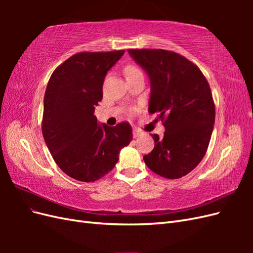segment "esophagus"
I'll list each match as a JSON object with an SVG mask.
<instances>
[{
    "label": "esophagus",
    "mask_w": 253,
    "mask_h": 253,
    "mask_svg": "<svg viewBox=\"0 0 253 253\" xmlns=\"http://www.w3.org/2000/svg\"><path fill=\"white\" fill-rule=\"evenodd\" d=\"M140 132L138 131V129H133V137H134V138H136V137H138V136H140Z\"/></svg>",
    "instance_id": "1"
}]
</instances>
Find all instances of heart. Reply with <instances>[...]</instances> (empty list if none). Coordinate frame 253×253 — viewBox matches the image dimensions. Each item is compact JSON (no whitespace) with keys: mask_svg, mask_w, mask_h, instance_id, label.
<instances>
[{"mask_svg":"<svg viewBox=\"0 0 253 253\" xmlns=\"http://www.w3.org/2000/svg\"><path fill=\"white\" fill-rule=\"evenodd\" d=\"M137 73H140V70L135 65L129 64V65L126 66V68H125V75L126 76V77H128V76H131V75L137 74Z\"/></svg>","mask_w":253,"mask_h":253,"instance_id":"obj_1","label":"heart"}]
</instances>
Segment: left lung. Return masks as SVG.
<instances>
[{"instance_id":"1","label":"left lung","mask_w":253,"mask_h":253,"mask_svg":"<svg viewBox=\"0 0 253 253\" xmlns=\"http://www.w3.org/2000/svg\"><path fill=\"white\" fill-rule=\"evenodd\" d=\"M127 51L149 75V113H156L166 128L163 138L152 134L155 145L143 156L144 163L163 177L180 178L202 162L211 139L215 105L209 83L200 68L177 52Z\"/></svg>"}]
</instances>
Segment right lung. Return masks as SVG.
I'll use <instances>...</instances> for the list:
<instances>
[{"label":"right lung","mask_w":253,"mask_h":253,"mask_svg":"<svg viewBox=\"0 0 253 253\" xmlns=\"http://www.w3.org/2000/svg\"><path fill=\"white\" fill-rule=\"evenodd\" d=\"M125 50L82 51L51 74L44 95L42 134L58 167L72 178L96 181L112 171L133 138L128 122L97 124L105 75Z\"/></svg>","instance_id":"obj_1"}]
</instances>
